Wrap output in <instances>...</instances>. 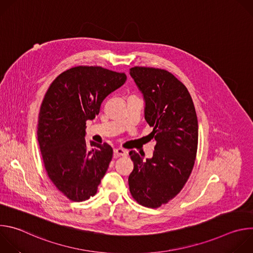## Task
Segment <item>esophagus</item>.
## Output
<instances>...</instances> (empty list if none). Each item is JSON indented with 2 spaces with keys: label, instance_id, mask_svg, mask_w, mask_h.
Here are the masks:
<instances>
[{
  "label": "esophagus",
  "instance_id": "34e87169",
  "mask_svg": "<svg viewBox=\"0 0 253 253\" xmlns=\"http://www.w3.org/2000/svg\"><path fill=\"white\" fill-rule=\"evenodd\" d=\"M127 151L122 149V148H115L114 149V157H120V156H126Z\"/></svg>",
  "mask_w": 253,
  "mask_h": 253
}]
</instances>
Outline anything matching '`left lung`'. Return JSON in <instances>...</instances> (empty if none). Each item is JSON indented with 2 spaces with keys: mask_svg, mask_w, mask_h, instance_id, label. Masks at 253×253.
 I'll return each instance as SVG.
<instances>
[{
  "mask_svg": "<svg viewBox=\"0 0 253 253\" xmlns=\"http://www.w3.org/2000/svg\"><path fill=\"white\" fill-rule=\"evenodd\" d=\"M143 95L144 117L153 127V156L144 160L131 150L134 169L129 189L141 205L156 208L175 197L188 180L194 166L198 121L187 88L166 70L134 67L130 69ZM141 154V153H140Z\"/></svg>",
  "mask_w": 253,
  "mask_h": 253,
  "instance_id": "obj_1",
  "label": "left lung"
}]
</instances>
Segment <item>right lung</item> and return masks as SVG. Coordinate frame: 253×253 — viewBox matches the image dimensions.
<instances>
[{
	"mask_svg": "<svg viewBox=\"0 0 253 253\" xmlns=\"http://www.w3.org/2000/svg\"><path fill=\"white\" fill-rule=\"evenodd\" d=\"M127 80L124 73L102 67L78 66L60 74L41 105L38 141L47 174L72 201L97 192L113 156L109 144L85 140L86 121L99 114L104 99Z\"/></svg>",
	"mask_w": 253,
	"mask_h": 253,
	"instance_id": "obj_1",
	"label": "right lung"
}]
</instances>
